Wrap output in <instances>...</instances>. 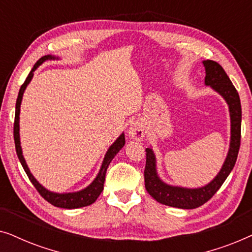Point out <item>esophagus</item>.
Listing matches in <instances>:
<instances>
[{
    "mask_svg": "<svg viewBox=\"0 0 252 252\" xmlns=\"http://www.w3.org/2000/svg\"><path fill=\"white\" fill-rule=\"evenodd\" d=\"M128 135L130 139L136 140V141H142L144 135H146V129H144V126L142 123L134 122L130 124L128 128Z\"/></svg>",
    "mask_w": 252,
    "mask_h": 252,
    "instance_id": "esophagus-1",
    "label": "esophagus"
}]
</instances>
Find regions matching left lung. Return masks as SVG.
Here are the masks:
<instances>
[{"label":"left lung","mask_w":252,"mask_h":252,"mask_svg":"<svg viewBox=\"0 0 252 252\" xmlns=\"http://www.w3.org/2000/svg\"><path fill=\"white\" fill-rule=\"evenodd\" d=\"M205 67V86H210L225 99L229 109L230 117V142L226 159L215 179L208 185L198 188H186L172 186L164 182L157 173V161L154 150L147 148V161L144 168L146 189L157 202L178 209H196L209 201L218 191L221 185L232 172L236 163L241 142V120L242 110L239 93L221 67L213 61H203Z\"/></svg>","instance_id":"left-lung-1"}]
</instances>
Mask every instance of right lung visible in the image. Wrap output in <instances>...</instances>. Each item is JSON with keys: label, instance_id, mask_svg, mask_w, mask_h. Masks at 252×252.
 <instances>
[{"label": "right lung", "instance_id": "add662e5", "mask_svg": "<svg viewBox=\"0 0 252 252\" xmlns=\"http://www.w3.org/2000/svg\"><path fill=\"white\" fill-rule=\"evenodd\" d=\"M48 60H60V57L53 56V55H46V56L41 57L39 61L36 62L35 65H34L32 70H31L29 77L26 78V80L24 84L22 85V87L19 89L18 93V97H17V102H16V115H15V124H13V137H15V146H16V151H17V156L19 158L20 164L24 167V171L26 172L27 177L32 182L34 187L36 188V190L40 192V195L42 197L53 204L57 208H63V209H78V208H84V206L91 205L94 203L97 197L101 194L103 190V187H104V181H105V173L106 170H108L109 164L111 163V160L115 158L117 154L119 153V150L125 146V134L122 133L119 135V137H117V140L113 142L110 148L106 151L104 159L102 161L101 168H99L97 175L96 178L93 180V182L87 187L81 189L79 191H73V192H54L48 190L47 188H44L42 185L40 184L39 181L36 180L35 178L33 177V174L31 173L29 166H27L25 158L23 156V150H22V146H20V134H19V115H20V104H22V99H23V95L24 92L29 84L32 80L33 75H34V71L36 70L37 67L40 66L41 64L44 63V62Z\"/></svg>", "mask_w": 252, "mask_h": 252}]
</instances>
